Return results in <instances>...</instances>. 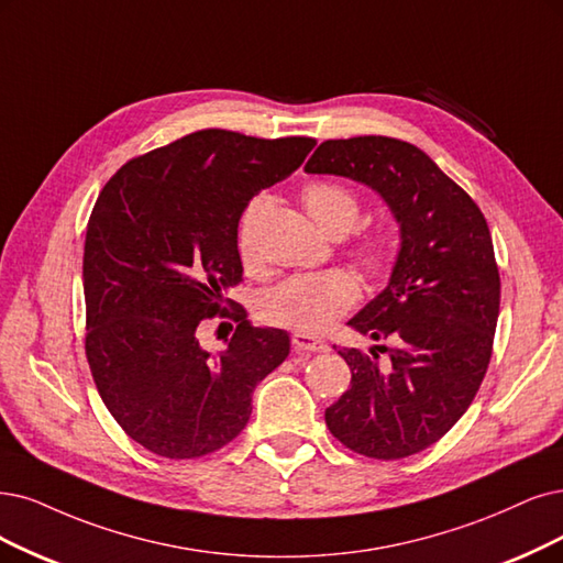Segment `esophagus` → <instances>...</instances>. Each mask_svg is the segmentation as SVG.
<instances>
[{"instance_id":"34e87169","label":"esophagus","mask_w":563,"mask_h":563,"mask_svg":"<svg viewBox=\"0 0 563 563\" xmlns=\"http://www.w3.org/2000/svg\"><path fill=\"white\" fill-rule=\"evenodd\" d=\"M292 343H295L297 350H303V352H327L329 350L327 341L316 339V336H308V334H295Z\"/></svg>"}]
</instances>
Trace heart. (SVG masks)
I'll use <instances>...</instances> for the list:
<instances>
[{
    "label": "heart",
    "instance_id": "1",
    "mask_svg": "<svg viewBox=\"0 0 563 563\" xmlns=\"http://www.w3.org/2000/svg\"><path fill=\"white\" fill-rule=\"evenodd\" d=\"M308 216L331 239L345 236L362 216V201L352 187L336 180H318L301 192ZM271 197L260 195L243 208L236 232L239 255L247 268L260 257V227L268 216ZM352 257L368 276H383L397 257V243L387 232H368L355 245ZM360 301L357 278L343 268L322 271L313 276H295L271 287L257 301V313L264 322L292 329L297 334H322L336 324Z\"/></svg>",
    "mask_w": 563,
    "mask_h": 563
}]
</instances>
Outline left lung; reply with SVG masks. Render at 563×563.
<instances>
[{
    "instance_id": "8db88e82",
    "label": "left lung",
    "mask_w": 563,
    "mask_h": 563,
    "mask_svg": "<svg viewBox=\"0 0 563 563\" xmlns=\"http://www.w3.org/2000/svg\"><path fill=\"white\" fill-rule=\"evenodd\" d=\"M306 172L368 185L399 222L387 287L347 322L391 347L339 350L352 380L324 422L352 452L404 460L443 439L487 373L501 303L487 220L427 153L399 139L324 141ZM378 351L390 352L385 365Z\"/></svg>"
}]
</instances>
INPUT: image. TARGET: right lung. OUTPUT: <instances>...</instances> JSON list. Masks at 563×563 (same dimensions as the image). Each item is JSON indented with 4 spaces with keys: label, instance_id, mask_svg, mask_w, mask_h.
<instances>
[{
    "label": "right lung",
    "instance_id": "add662e5",
    "mask_svg": "<svg viewBox=\"0 0 563 563\" xmlns=\"http://www.w3.org/2000/svg\"><path fill=\"white\" fill-rule=\"evenodd\" d=\"M313 145L201 130L130 159L103 185L82 253L86 355L103 406L145 450L197 460L234 441L257 383L289 355L287 331L253 327L227 292L243 276V208ZM216 314L240 322L220 353L196 336Z\"/></svg>",
    "mask_w": 563,
    "mask_h": 563
}]
</instances>
